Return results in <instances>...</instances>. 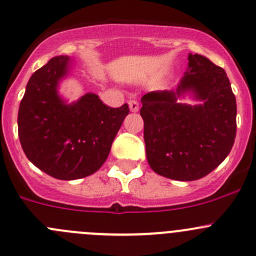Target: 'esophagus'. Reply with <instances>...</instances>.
<instances>
[{
  "instance_id": "obj_1",
  "label": "esophagus",
  "mask_w": 256,
  "mask_h": 256,
  "mask_svg": "<svg viewBox=\"0 0 256 256\" xmlns=\"http://www.w3.org/2000/svg\"><path fill=\"white\" fill-rule=\"evenodd\" d=\"M128 104H130V112H138V109H140V103H138L137 100H130L128 102Z\"/></svg>"
}]
</instances>
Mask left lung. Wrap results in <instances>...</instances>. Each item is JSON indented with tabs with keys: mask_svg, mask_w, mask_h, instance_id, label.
<instances>
[{
	"mask_svg": "<svg viewBox=\"0 0 256 256\" xmlns=\"http://www.w3.org/2000/svg\"><path fill=\"white\" fill-rule=\"evenodd\" d=\"M192 91L201 106L176 103ZM146 154L156 174L177 181L202 178L228 157L236 136V99L222 68L198 54L188 55V72L176 92L142 96Z\"/></svg>",
	"mask_w": 256,
	"mask_h": 256,
	"instance_id": "1",
	"label": "left lung"
}]
</instances>
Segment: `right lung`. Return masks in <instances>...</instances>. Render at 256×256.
I'll use <instances>...</instances> for the list:
<instances>
[{"instance_id": "add662e5", "label": "right lung", "mask_w": 256, "mask_h": 256, "mask_svg": "<svg viewBox=\"0 0 256 256\" xmlns=\"http://www.w3.org/2000/svg\"><path fill=\"white\" fill-rule=\"evenodd\" d=\"M68 62L69 56H55L31 75L17 124L26 157L48 176L69 181L103 166L130 106L110 108L92 93L66 106L56 88Z\"/></svg>"}]
</instances>
